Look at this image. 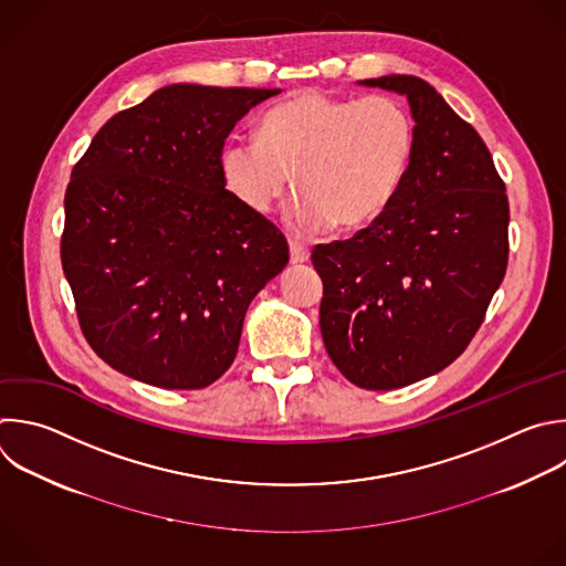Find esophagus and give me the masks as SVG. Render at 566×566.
I'll list each match as a JSON object with an SVG mask.
<instances>
[{"mask_svg": "<svg viewBox=\"0 0 566 566\" xmlns=\"http://www.w3.org/2000/svg\"><path fill=\"white\" fill-rule=\"evenodd\" d=\"M291 262L293 264H302V262H308V247L302 244V242H295L291 240Z\"/></svg>", "mask_w": 566, "mask_h": 566, "instance_id": "34e87169", "label": "esophagus"}]
</instances>
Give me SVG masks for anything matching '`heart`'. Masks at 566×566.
<instances>
[{"mask_svg": "<svg viewBox=\"0 0 566 566\" xmlns=\"http://www.w3.org/2000/svg\"><path fill=\"white\" fill-rule=\"evenodd\" d=\"M416 124L389 95L364 99L304 91L273 104L260 139L233 137L220 153V172L244 209L266 216L291 184L286 205L295 233L328 227L353 231L378 218L409 170Z\"/></svg>", "mask_w": 566, "mask_h": 566, "instance_id": "heart-1", "label": "heart"}]
</instances>
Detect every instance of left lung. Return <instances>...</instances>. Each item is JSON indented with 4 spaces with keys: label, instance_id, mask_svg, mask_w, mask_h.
<instances>
[{
    "label": "left lung",
    "instance_id": "1",
    "mask_svg": "<svg viewBox=\"0 0 566 566\" xmlns=\"http://www.w3.org/2000/svg\"><path fill=\"white\" fill-rule=\"evenodd\" d=\"M407 95L409 170L391 205L311 253L328 357L368 391L413 385L464 353L509 262V200L493 157L442 95L413 75L364 80Z\"/></svg>",
    "mask_w": 566,
    "mask_h": 566
}]
</instances>
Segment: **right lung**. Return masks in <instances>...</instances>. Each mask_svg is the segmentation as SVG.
Returning a JSON list of instances; mask_svg holds the SVG:
<instances>
[{
	"mask_svg": "<svg viewBox=\"0 0 566 566\" xmlns=\"http://www.w3.org/2000/svg\"><path fill=\"white\" fill-rule=\"evenodd\" d=\"M277 93L164 86L113 115L75 164L62 266L86 342L128 378L213 385L235 359L251 300L286 266L284 233L220 172L233 126Z\"/></svg>",
	"mask_w": 566,
	"mask_h": 566,
	"instance_id": "add662e5",
	"label": "right lung"
}]
</instances>
